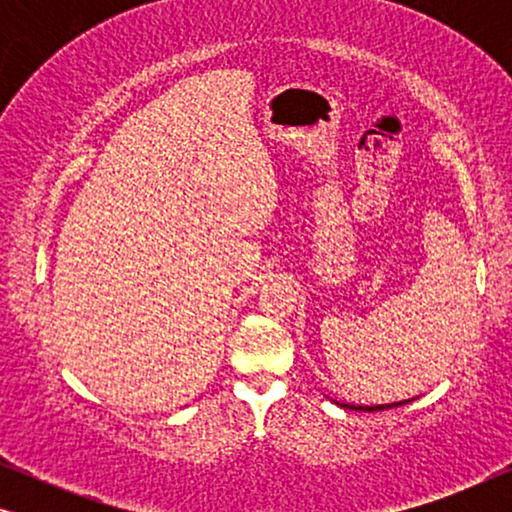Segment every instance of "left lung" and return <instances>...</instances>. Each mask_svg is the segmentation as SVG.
Here are the masks:
<instances>
[{"instance_id":"left-lung-1","label":"left lung","mask_w":512,"mask_h":512,"mask_svg":"<svg viewBox=\"0 0 512 512\" xmlns=\"http://www.w3.org/2000/svg\"><path fill=\"white\" fill-rule=\"evenodd\" d=\"M410 401H401V403H389V405H352V403H342V408L349 410H361V412H377V410H387V408H398V405H405Z\"/></svg>"}]
</instances>
